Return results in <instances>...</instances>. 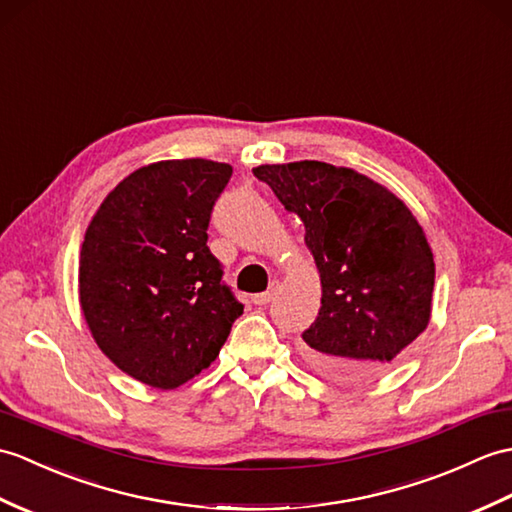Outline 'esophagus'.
<instances>
[{"label": "esophagus", "instance_id": "34e87169", "mask_svg": "<svg viewBox=\"0 0 512 512\" xmlns=\"http://www.w3.org/2000/svg\"><path fill=\"white\" fill-rule=\"evenodd\" d=\"M277 285H279V281H272L270 288H268L266 292H261V294H255V296H253V303H255V305H268L272 299H275Z\"/></svg>", "mask_w": 512, "mask_h": 512}]
</instances>
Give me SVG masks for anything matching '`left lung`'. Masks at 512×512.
<instances>
[{
    "instance_id": "left-lung-1",
    "label": "left lung",
    "mask_w": 512,
    "mask_h": 512,
    "mask_svg": "<svg viewBox=\"0 0 512 512\" xmlns=\"http://www.w3.org/2000/svg\"><path fill=\"white\" fill-rule=\"evenodd\" d=\"M253 174L301 218L320 272V310L303 331L307 360L347 379L388 371L430 323L434 255L417 218L386 187L331 163Z\"/></svg>"
}]
</instances>
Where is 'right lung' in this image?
Masks as SVG:
<instances>
[{
    "mask_svg": "<svg viewBox=\"0 0 512 512\" xmlns=\"http://www.w3.org/2000/svg\"><path fill=\"white\" fill-rule=\"evenodd\" d=\"M233 168L207 159L139 168L104 198L80 251V307L102 353L170 390L218 358L244 305L207 246Z\"/></svg>",
    "mask_w": 512,
    "mask_h": 512,
    "instance_id": "add662e5",
    "label": "right lung"
}]
</instances>
